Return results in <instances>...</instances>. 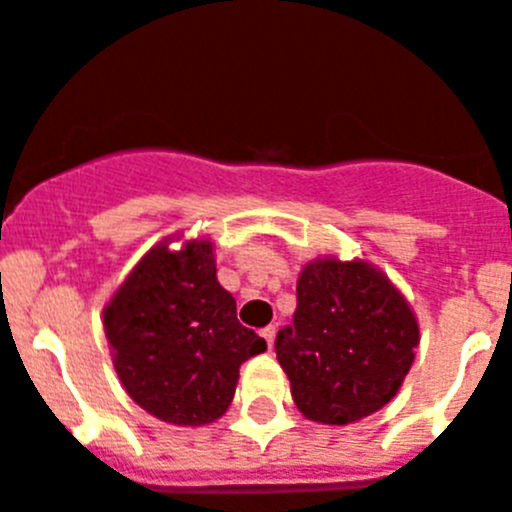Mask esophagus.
I'll list each match as a JSON object with an SVG mask.
<instances>
[{
    "instance_id": "1",
    "label": "esophagus",
    "mask_w": 512,
    "mask_h": 512,
    "mask_svg": "<svg viewBox=\"0 0 512 512\" xmlns=\"http://www.w3.org/2000/svg\"><path fill=\"white\" fill-rule=\"evenodd\" d=\"M261 336H264L266 346L274 348V338H277V325H266V328L261 330Z\"/></svg>"
}]
</instances>
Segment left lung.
Masks as SVG:
<instances>
[{"instance_id":"obj_1","label":"left lung","mask_w":512,"mask_h":512,"mask_svg":"<svg viewBox=\"0 0 512 512\" xmlns=\"http://www.w3.org/2000/svg\"><path fill=\"white\" fill-rule=\"evenodd\" d=\"M418 318L382 269L364 259H312L297 279L292 325L277 359L307 420L348 425L382 410L408 377Z\"/></svg>"}]
</instances>
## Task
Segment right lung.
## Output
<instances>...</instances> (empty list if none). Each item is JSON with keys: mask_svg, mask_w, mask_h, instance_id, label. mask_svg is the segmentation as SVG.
Returning a JSON list of instances; mask_svg holds the SVG:
<instances>
[{"mask_svg": "<svg viewBox=\"0 0 512 512\" xmlns=\"http://www.w3.org/2000/svg\"><path fill=\"white\" fill-rule=\"evenodd\" d=\"M169 235L133 266L104 307V336L135 405L171 425L215 423L230 408L243 361L266 341L235 318L215 246Z\"/></svg>", "mask_w": 512, "mask_h": 512, "instance_id": "1", "label": "right lung"}]
</instances>
